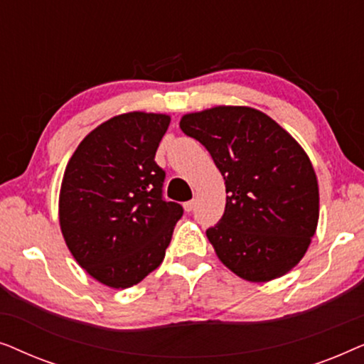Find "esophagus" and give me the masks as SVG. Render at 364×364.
<instances>
[{"mask_svg":"<svg viewBox=\"0 0 364 364\" xmlns=\"http://www.w3.org/2000/svg\"><path fill=\"white\" fill-rule=\"evenodd\" d=\"M193 207H196V200H188V202L183 203V210H186V212H192Z\"/></svg>","mask_w":364,"mask_h":364,"instance_id":"34e87169","label":"esophagus"}]
</instances>
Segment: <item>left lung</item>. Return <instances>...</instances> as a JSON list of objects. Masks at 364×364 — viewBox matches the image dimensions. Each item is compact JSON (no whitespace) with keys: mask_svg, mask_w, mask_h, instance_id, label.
I'll return each mask as SVG.
<instances>
[{"mask_svg":"<svg viewBox=\"0 0 364 364\" xmlns=\"http://www.w3.org/2000/svg\"><path fill=\"white\" fill-rule=\"evenodd\" d=\"M181 129L210 152L225 181V212L207 238L237 277L262 283L298 265L315 235L320 191L303 147L265 112L215 106Z\"/></svg>","mask_w":364,"mask_h":364,"instance_id":"left-lung-1","label":"left lung"}]
</instances>
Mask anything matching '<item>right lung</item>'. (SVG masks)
Masks as SVG:
<instances>
[{
	"label": "right lung",
	"instance_id": "obj_1",
	"mask_svg": "<svg viewBox=\"0 0 364 364\" xmlns=\"http://www.w3.org/2000/svg\"><path fill=\"white\" fill-rule=\"evenodd\" d=\"M171 116L119 114L87 134L59 191V225L74 260L102 285L129 288L166 257L182 207L162 198L159 142Z\"/></svg>",
	"mask_w": 364,
	"mask_h": 364
}]
</instances>
